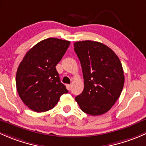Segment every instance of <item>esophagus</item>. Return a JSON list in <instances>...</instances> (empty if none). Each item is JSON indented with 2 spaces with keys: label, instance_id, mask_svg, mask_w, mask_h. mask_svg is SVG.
Wrapping results in <instances>:
<instances>
[{
  "label": "esophagus",
  "instance_id": "34e87169",
  "mask_svg": "<svg viewBox=\"0 0 146 146\" xmlns=\"http://www.w3.org/2000/svg\"><path fill=\"white\" fill-rule=\"evenodd\" d=\"M66 86H67V88L69 90V91H70V90H71V87H72L71 85H67Z\"/></svg>",
  "mask_w": 146,
  "mask_h": 146
}]
</instances>
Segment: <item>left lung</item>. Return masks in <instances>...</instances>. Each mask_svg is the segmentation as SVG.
<instances>
[{
  "mask_svg": "<svg viewBox=\"0 0 146 146\" xmlns=\"http://www.w3.org/2000/svg\"><path fill=\"white\" fill-rule=\"evenodd\" d=\"M74 46L84 79V91L75 100L85 113L103 115L115 105L122 91L121 63L112 49L100 42L77 41Z\"/></svg>",
  "mask_w": 146,
  "mask_h": 146,
  "instance_id": "1",
  "label": "left lung"
}]
</instances>
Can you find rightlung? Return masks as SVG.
<instances>
[{
    "instance_id": "add662e5",
    "label": "right lung",
    "mask_w": 146,
    "mask_h": 146,
    "mask_svg": "<svg viewBox=\"0 0 146 146\" xmlns=\"http://www.w3.org/2000/svg\"><path fill=\"white\" fill-rule=\"evenodd\" d=\"M70 44L68 40L46 38L31 48L19 64L16 74L17 92L31 110L42 112L51 110L62 94L68 93L55 66Z\"/></svg>"
}]
</instances>
